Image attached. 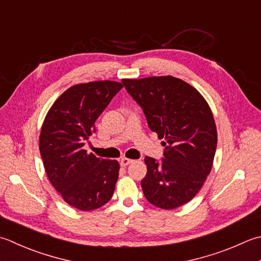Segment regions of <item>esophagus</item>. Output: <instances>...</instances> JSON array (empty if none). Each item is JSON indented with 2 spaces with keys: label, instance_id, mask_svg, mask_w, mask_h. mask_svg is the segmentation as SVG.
Returning a JSON list of instances; mask_svg holds the SVG:
<instances>
[{
  "label": "esophagus",
  "instance_id": "1",
  "mask_svg": "<svg viewBox=\"0 0 261 261\" xmlns=\"http://www.w3.org/2000/svg\"><path fill=\"white\" fill-rule=\"evenodd\" d=\"M132 162H134V160H130V158L124 157V158H122V160L120 161V164H121V166L125 167V166H127L129 164H131Z\"/></svg>",
  "mask_w": 261,
  "mask_h": 261
}]
</instances>
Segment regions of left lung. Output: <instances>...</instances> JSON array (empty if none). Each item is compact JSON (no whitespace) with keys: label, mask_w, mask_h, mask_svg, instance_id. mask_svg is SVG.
<instances>
[{"label":"left lung","mask_w":261,"mask_h":261,"mask_svg":"<svg viewBox=\"0 0 261 261\" xmlns=\"http://www.w3.org/2000/svg\"><path fill=\"white\" fill-rule=\"evenodd\" d=\"M122 83L142 107L149 129L164 139L161 163L145 157L144 195L162 209L183 206L195 198L213 167L217 130L211 107L195 87L172 75Z\"/></svg>","instance_id":"left-lung-1"}]
</instances>
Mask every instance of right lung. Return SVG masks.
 I'll use <instances>...</instances> for the list:
<instances>
[{
    "label": "right lung",
    "mask_w": 261,
    "mask_h": 261,
    "mask_svg": "<svg viewBox=\"0 0 261 261\" xmlns=\"http://www.w3.org/2000/svg\"><path fill=\"white\" fill-rule=\"evenodd\" d=\"M122 88L110 80L74 85L54 101L43 122L39 150L46 174L63 200L79 211H94L113 196L119 162L97 158L84 146Z\"/></svg>",
    "instance_id": "obj_1"
}]
</instances>
